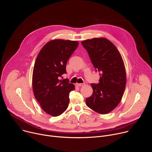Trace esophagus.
<instances>
[{
  "mask_svg": "<svg viewBox=\"0 0 152 152\" xmlns=\"http://www.w3.org/2000/svg\"><path fill=\"white\" fill-rule=\"evenodd\" d=\"M77 85L78 86H83L85 85V83H77Z\"/></svg>",
  "mask_w": 152,
  "mask_h": 152,
  "instance_id": "esophagus-1",
  "label": "esophagus"
}]
</instances>
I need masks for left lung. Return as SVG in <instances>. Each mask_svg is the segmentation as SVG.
Listing matches in <instances>:
<instances>
[{"label":"left lung","mask_w":152,"mask_h":152,"mask_svg":"<svg viewBox=\"0 0 152 152\" xmlns=\"http://www.w3.org/2000/svg\"><path fill=\"white\" fill-rule=\"evenodd\" d=\"M81 43L100 73L99 83H91L93 93L86 99V104L94 111L106 114L118 106L124 94L126 73L123 58L115 46L105 38H94Z\"/></svg>","instance_id":"left-lung-1"}]
</instances>
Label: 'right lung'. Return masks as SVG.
Instances as JSON below:
<instances>
[{"mask_svg":"<svg viewBox=\"0 0 152 152\" xmlns=\"http://www.w3.org/2000/svg\"><path fill=\"white\" fill-rule=\"evenodd\" d=\"M79 45L77 41L53 39L39 52L32 73L34 96L42 110L57 117L67 109L70 93L75 85L68 79H59L66 73V64Z\"/></svg>","mask_w":152,"mask_h":152,"instance_id":"right-lung-1","label":"right lung"}]
</instances>
